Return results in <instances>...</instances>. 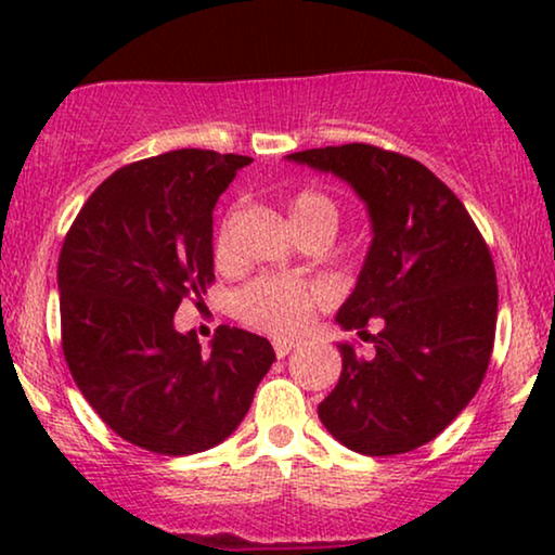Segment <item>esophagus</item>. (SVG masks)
I'll use <instances>...</instances> for the list:
<instances>
[{
    "mask_svg": "<svg viewBox=\"0 0 555 555\" xmlns=\"http://www.w3.org/2000/svg\"><path fill=\"white\" fill-rule=\"evenodd\" d=\"M272 346H275L278 359H283V356H287L291 351H295V348H298V340H293V338H275V340H272Z\"/></svg>",
    "mask_w": 555,
    "mask_h": 555,
    "instance_id": "obj_1",
    "label": "esophagus"
}]
</instances>
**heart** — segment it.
I'll list each match as a JSON object with an SVG mask.
<instances>
[{
    "label": "heart",
    "mask_w": 555,
    "mask_h": 555,
    "mask_svg": "<svg viewBox=\"0 0 555 555\" xmlns=\"http://www.w3.org/2000/svg\"><path fill=\"white\" fill-rule=\"evenodd\" d=\"M293 232L308 230V227H328L336 232L338 227V207L331 196L321 192H300L293 196L287 207ZM232 219H227L217 237V260L227 262L232 255L230 245ZM328 300V287L321 283H308V280L291 278H257L234 295V313L255 328L270 333H295L308 323L315 308L325 306Z\"/></svg>",
    "instance_id": "b5f03b06"
}]
</instances>
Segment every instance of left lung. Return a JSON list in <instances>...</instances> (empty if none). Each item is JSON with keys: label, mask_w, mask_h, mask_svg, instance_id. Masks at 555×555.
Here are the masks:
<instances>
[{"label": "left lung", "mask_w": 555, "mask_h": 555, "mask_svg": "<svg viewBox=\"0 0 555 555\" xmlns=\"http://www.w3.org/2000/svg\"><path fill=\"white\" fill-rule=\"evenodd\" d=\"M287 162L346 181L366 204L371 245L336 323L369 338L340 346V378L318 406L323 427L359 454L427 444L469 404L488 371L498 321L495 264L465 204L414 158L346 143Z\"/></svg>", "instance_id": "1"}]
</instances>
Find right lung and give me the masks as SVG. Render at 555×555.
I'll return each instance as SVG.
<instances>
[{"label":"right lung","mask_w":555,"mask_h":555,"mask_svg":"<svg viewBox=\"0 0 555 555\" xmlns=\"http://www.w3.org/2000/svg\"><path fill=\"white\" fill-rule=\"evenodd\" d=\"M249 156L179 149L124 166L90 194L57 262L63 353L95 414L141 450L224 442L275 351L222 325L209 351L173 313L215 280L211 211Z\"/></svg>","instance_id":"1"}]
</instances>
